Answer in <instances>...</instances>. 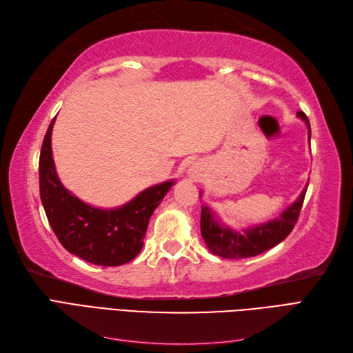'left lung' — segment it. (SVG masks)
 Returning a JSON list of instances; mask_svg holds the SVG:
<instances>
[{"label": "left lung", "instance_id": "1", "mask_svg": "<svg viewBox=\"0 0 353 353\" xmlns=\"http://www.w3.org/2000/svg\"><path fill=\"white\" fill-rule=\"evenodd\" d=\"M297 116L305 121L307 126L309 141H311V125H309L306 114L303 112H297ZM306 190L307 185L303 188L301 196L293 201V205L281 212L279 218L245 228L243 231L227 227L225 223H222L218 219L216 213L209 206H201V237L205 240L209 250L213 254L221 256V258L244 259L258 256L281 243L292 232L294 223L297 222L299 213H301Z\"/></svg>", "mask_w": 353, "mask_h": 353}]
</instances>
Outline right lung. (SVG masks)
<instances>
[{"label":"right lung","instance_id":"obj_1","mask_svg":"<svg viewBox=\"0 0 353 353\" xmlns=\"http://www.w3.org/2000/svg\"><path fill=\"white\" fill-rule=\"evenodd\" d=\"M51 121L39 156V194L50 225L63 248L78 258L100 266H117L132 261L143 249V240L154 209L174 179L148 187L132 200L114 209L83 203L61 184L51 150Z\"/></svg>","mask_w":353,"mask_h":353}]
</instances>
